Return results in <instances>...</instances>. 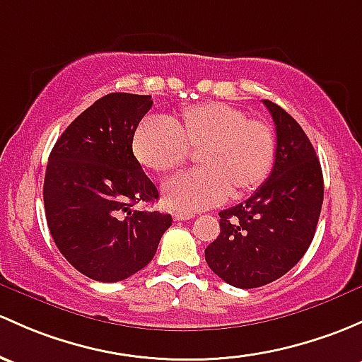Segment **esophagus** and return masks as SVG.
I'll use <instances>...</instances> for the list:
<instances>
[{
  "label": "esophagus",
  "instance_id": "34e87169",
  "mask_svg": "<svg viewBox=\"0 0 362 362\" xmlns=\"http://www.w3.org/2000/svg\"><path fill=\"white\" fill-rule=\"evenodd\" d=\"M191 218H194L192 213H182V211H175L173 213L175 222H184V220H191Z\"/></svg>",
  "mask_w": 362,
  "mask_h": 362
}]
</instances>
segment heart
I'll list each match as a JSON object with an SVG mask.
<instances>
[{"label": "heart", "mask_w": 362, "mask_h": 362, "mask_svg": "<svg viewBox=\"0 0 362 362\" xmlns=\"http://www.w3.org/2000/svg\"><path fill=\"white\" fill-rule=\"evenodd\" d=\"M136 161L152 173L182 168L196 151L199 170L177 175L163 187L166 204L194 211L260 187L271 173L276 139L269 124L248 119L226 102L185 107L177 119L146 117L133 135Z\"/></svg>", "instance_id": "b5f03b06"}]
</instances>
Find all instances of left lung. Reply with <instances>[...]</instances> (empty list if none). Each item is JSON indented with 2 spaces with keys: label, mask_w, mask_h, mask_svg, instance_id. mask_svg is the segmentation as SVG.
Masks as SVG:
<instances>
[{
  "label": "left lung",
  "mask_w": 362,
  "mask_h": 362,
  "mask_svg": "<svg viewBox=\"0 0 362 362\" xmlns=\"http://www.w3.org/2000/svg\"><path fill=\"white\" fill-rule=\"evenodd\" d=\"M276 124V161L267 180L241 204L223 210L206 264L230 286H264L309 250L321 215L325 182L309 136L279 105L264 100Z\"/></svg>",
  "instance_id": "1"
}]
</instances>
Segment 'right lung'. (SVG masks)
I'll use <instances>...</instances> for the list:
<instances>
[{"mask_svg": "<svg viewBox=\"0 0 362 362\" xmlns=\"http://www.w3.org/2000/svg\"><path fill=\"white\" fill-rule=\"evenodd\" d=\"M151 95L109 93L79 114L48 158L43 199L57 248L86 277L117 283L154 258L171 215L132 210L158 189L133 156Z\"/></svg>", "mask_w": 362, "mask_h": 362, "instance_id": "1", "label": "right lung"}]
</instances>
